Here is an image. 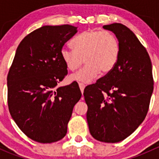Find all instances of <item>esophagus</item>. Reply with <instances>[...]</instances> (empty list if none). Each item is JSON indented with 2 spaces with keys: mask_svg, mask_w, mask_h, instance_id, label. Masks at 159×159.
I'll return each instance as SVG.
<instances>
[{
  "mask_svg": "<svg viewBox=\"0 0 159 159\" xmlns=\"http://www.w3.org/2000/svg\"><path fill=\"white\" fill-rule=\"evenodd\" d=\"M78 85H79L80 90H81V93L83 94V91H84V88H85V85H84L83 83H78Z\"/></svg>",
  "mask_w": 159,
  "mask_h": 159,
  "instance_id": "1",
  "label": "esophagus"
}]
</instances>
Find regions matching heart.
Instances as JSON below:
<instances>
[{
    "label": "heart",
    "mask_w": 159,
    "mask_h": 159,
    "mask_svg": "<svg viewBox=\"0 0 159 159\" xmlns=\"http://www.w3.org/2000/svg\"><path fill=\"white\" fill-rule=\"evenodd\" d=\"M75 49L64 47L61 55L68 70L74 71L85 61L86 65L69 76L71 81L89 83L99 72L108 73L115 68L120 55V44L117 37L109 31L89 30L82 32L72 41Z\"/></svg>",
    "instance_id": "1"
}]
</instances>
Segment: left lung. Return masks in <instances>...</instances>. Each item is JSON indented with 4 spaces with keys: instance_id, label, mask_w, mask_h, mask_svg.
Returning a JSON list of instances; mask_svg holds the SVG:
<instances>
[{
    "instance_id": "8db88e82",
    "label": "left lung",
    "mask_w": 159,
    "mask_h": 159,
    "mask_svg": "<svg viewBox=\"0 0 159 159\" xmlns=\"http://www.w3.org/2000/svg\"><path fill=\"white\" fill-rule=\"evenodd\" d=\"M120 44L118 63L84 90L87 121L94 139L121 142L132 134L148 113L154 80L150 57L134 33L119 23L104 25Z\"/></svg>"
}]
</instances>
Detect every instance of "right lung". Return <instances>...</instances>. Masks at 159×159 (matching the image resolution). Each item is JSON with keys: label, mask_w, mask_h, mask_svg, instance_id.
I'll list each match as a JSON object with an SVG mask.
<instances>
[{"label": "right lung", "mask_w": 159, "mask_h": 159, "mask_svg": "<svg viewBox=\"0 0 159 159\" xmlns=\"http://www.w3.org/2000/svg\"><path fill=\"white\" fill-rule=\"evenodd\" d=\"M77 28L43 26L27 35L16 51L7 78L9 111L19 129L35 142L63 139L81 97L76 84L57 88L68 74L61 51Z\"/></svg>", "instance_id": "1"}]
</instances>
